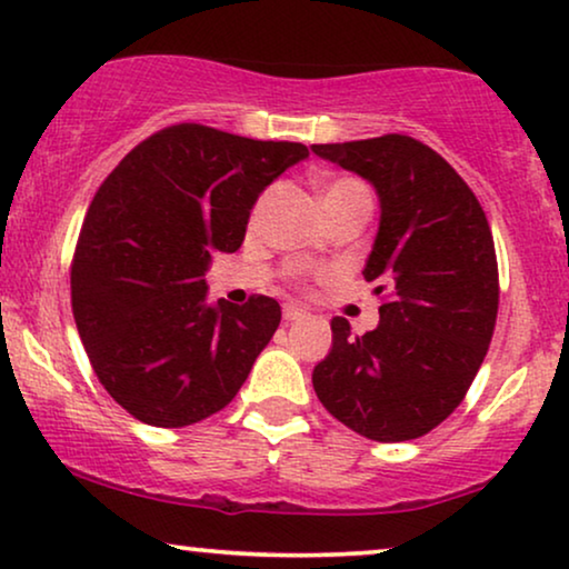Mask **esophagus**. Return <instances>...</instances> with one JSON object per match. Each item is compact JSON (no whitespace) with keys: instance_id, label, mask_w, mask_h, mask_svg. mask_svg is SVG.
Segmentation results:
<instances>
[{"instance_id":"34e87169","label":"esophagus","mask_w":569,"mask_h":569,"mask_svg":"<svg viewBox=\"0 0 569 569\" xmlns=\"http://www.w3.org/2000/svg\"><path fill=\"white\" fill-rule=\"evenodd\" d=\"M282 316H284V321H300V318H306V310H302L300 306H292V302H287V306L282 308Z\"/></svg>"}]
</instances>
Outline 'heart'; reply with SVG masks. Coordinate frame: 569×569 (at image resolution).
I'll return each mask as SVG.
<instances>
[{"label":"heart","instance_id":"obj_1","mask_svg":"<svg viewBox=\"0 0 569 569\" xmlns=\"http://www.w3.org/2000/svg\"><path fill=\"white\" fill-rule=\"evenodd\" d=\"M357 189H365V186L352 181V178H337V181H326L321 189H318V197H321V201H323V199L337 197V193H347V191H357Z\"/></svg>","mask_w":569,"mask_h":569}]
</instances>
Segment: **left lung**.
<instances>
[{
	"mask_svg": "<svg viewBox=\"0 0 569 569\" xmlns=\"http://www.w3.org/2000/svg\"><path fill=\"white\" fill-rule=\"evenodd\" d=\"M310 150L376 189L380 220L362 274L376 295L386 292L378 326L362 337L333 318L313 388L365 438H422L463 401L492 341L500 284L485 209L438 152L411 137Z\"/></svg>",
	"mask_w": 569,
	"mask_h": 569,
	"instance_id": "1",
	"label": "left lung"
}]
</instances>
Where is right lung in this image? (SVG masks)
Wrapping results in <instances>:
<instances>
[{
	"label": "right lung",
	"instance_id": "1",
	"mask_svg": "<svg viewBox=\"0 0 569 569\" xmlns=\"http://www.w3.org/2000/svg\"><path fill=\"white\" fill-rule=\"evenodd\" d=\"M308 158L178 123L137 144L100 186L72 261V310L92 370L116 403L152 427L228 407L274 337V298L207 300L214 251H238L261 191Z\"/></svg>",
	"mask_w": 569,
	"mask_h": 569
}]
</instances>
